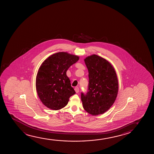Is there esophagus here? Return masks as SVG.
Returning <instances> with one entry per match:
<instances>
[{"instance_id": "1", "label": "esophagus", "mask_w": 154, "mask_h": 154, "mask_svg": "<svg viewBox=\"0 0 154 154\" xmlns=\"http://www.w3.org/2000/svg\"><path fill=\"white\" fill-rule=\"evenodd\" d=\"M75 91H76V93H78L79 91V89L78 87H76L75 88Z\"/></svg>"}]
</instances>
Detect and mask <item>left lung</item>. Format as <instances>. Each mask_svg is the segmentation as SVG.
<instances>
[{
  "instance_id": "obj_1",
  "label": "left lung",
  "mask_w": 154,
  "mask_h": 154,
  "mask_svg": "<svg viewBox=\"0 0 154 154\" xmlns=\"http://www.w3.org/2000/svg\"><path fill=\"white\" fill-rule=\"evenodd\" d=\"M89 84L86 94L82 93L83 107L92 115L102 114L109 109L116 100L118 82L116 72L105 59L96 55L86 57Z\"/></svg>"
}]
</instances>
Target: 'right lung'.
Wrapping results in <instances>:
<instances>
[{
    "label": "right lung",
    "instance_id": "obj_1",
    "mask_svg": "<svg viewBox=\"0 0 154 154\" xmlns=\"http://www.w3.org/2000/svg\"><path fill=\"white\" fill-rule=\"evenodd\" d=\"M78 60L77 56L59 52L49 56L40 66L36 76V90L40 100L47 107L60 109L76 93L66 72Z\"/></svg>",
    "mask_w": 154,
    "mask_h": 154
}]
</instances>
